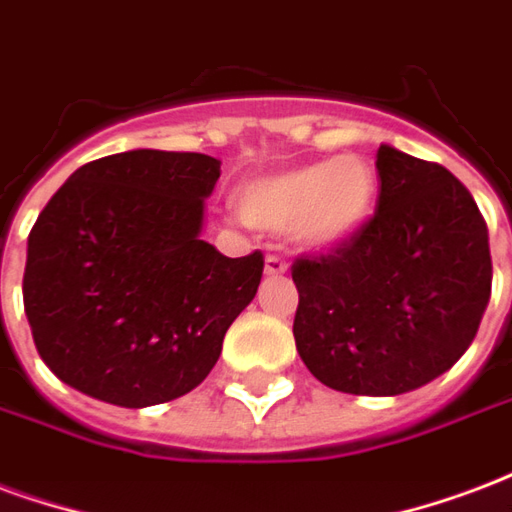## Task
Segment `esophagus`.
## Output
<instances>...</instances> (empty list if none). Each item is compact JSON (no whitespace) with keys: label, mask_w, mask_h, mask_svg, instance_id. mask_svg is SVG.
Listing matches in <instances>:
<instances>
[{"label":"esophagus","mask_w":512,"mask_h":512,"mask_svg":"<svg viewBox=\"0 0 512 512\" xmlns=\"http://www.w3.org/2000/svg\"><path fill=\"white\" fill-rule=\"evenodd\" d=\"M266 274H268V276H282V274H287V263H285V260H282V257L268 255V257H266Z\"/></svg>","instance_id":"esophagus-1"}]
</instances>
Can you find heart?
Listing matches in <instances>:
<instances>
[{
    "instance_id": "b5f03b06",
    "label": "heart",
    "mask_w": 512,
    "mask_h": 512,
    "mask_svg": "<svg viewBox=\"0 0 512 512\" xmlns=\"http://www.w3.org/2000/svg\"><path fill=\"white\" fill-rule=\"evenodd\" d=\"M377 195V173L358 154L271 170L238 189L246 225L268 233L295 230L309 249L342 244L366 222Z\"/></svg>"
}]
</instances>
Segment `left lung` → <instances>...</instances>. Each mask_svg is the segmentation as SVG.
Instances as JSON below:
<instances>
[{
	"instance_id": "left-lung-1",
	"label": "left lung",
	"mask_w": 512,
	"mask_h": 512,
	"mask_svg": "<svg viewBox=\"0 0 512 512\" xmlns=\"http://www.w3.org/2000/svg\"><path fill=\"white\" fill-rule=\"evenodd\" d=\"M374 217L323 257L293 263V336L333 391L399 396L467 352L491 295L488 227L437 162L382 143Z\"/></svg>"
}]
</instances>
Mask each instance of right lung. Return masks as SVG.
<instances>
[{"label": "right lung", "instance_id": "obj_1", "mask_svg": "<svg viewBox=\"0 0 512 512\" xmlns=\"http://www.w3.org/2000/svg\"><path fill=\"white\" fill-rule=\"evenodd\" d=\"M222 162L135 149L86 162L29 233L24 309L45 366L116 407L198 388L255 298L263 255L200 238Z\"/></svg>", "mask_w": 512, "mask_h": 512}]
</instances>
